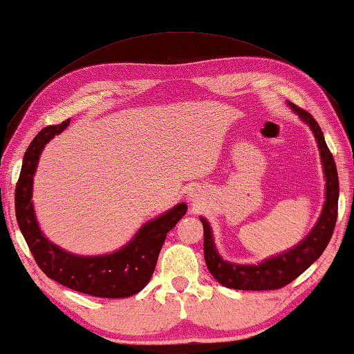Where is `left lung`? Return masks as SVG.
Returning <instances> with one entry per match:
<instances>
[{
	"label": "left lung",
	"mask_w": 354,
	"mask_h": 354,
	"mask_svg": "<svg viewBox=\"0 0 354 354\" xmlns=\"http://www.w3.org/2000/svg\"><path fill=\"white\" fill-rule=\"evenodd\" d=\"M303 122H306L317 139L322 154L323 170L326 178V201L319 221L309 236L299 242L295 248L287 253L274 256L263 261L259 266H237L221 259L215 250L211 226L205 218H201L203 231H205V261L212 273V277L220 284L237 290H274L292 283L303 272H306L313 263L319 259L326 245L331 241L335 221H337V203H339V176L331 151L325 142L322 129L315 118L301 107L290 104Z\"/></svg>",
	"instance_id": "1"
}]
</instances>
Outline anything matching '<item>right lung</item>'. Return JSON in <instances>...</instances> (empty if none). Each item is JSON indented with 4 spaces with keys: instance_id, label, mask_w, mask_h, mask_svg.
I'll list each match as a JSON object with an SVG mask.
<instances>
[{
    "instance_id": "add662e5",
    "label": "right lung",
    "mask_w": 354,
    "mask_h": 354,
    "mask_svg": "<svg viewBox=\"0 0 354 354\" xmlns=\"http://www.w3.org/2000/svg\"><path fill=\"white\" fill-rule=\"evenodd\" d=\"M70 120L40 131L29 143L15 187V215L31 254L48 278L68 289L101 298H124L140 292L151 279L167 232L173 230L187 206L181 203L145 226L127 247L104 256H76L48 242L35 220L31 196L32 176L46 142L68 127Z\"/></svg>"
}]
</instances>
